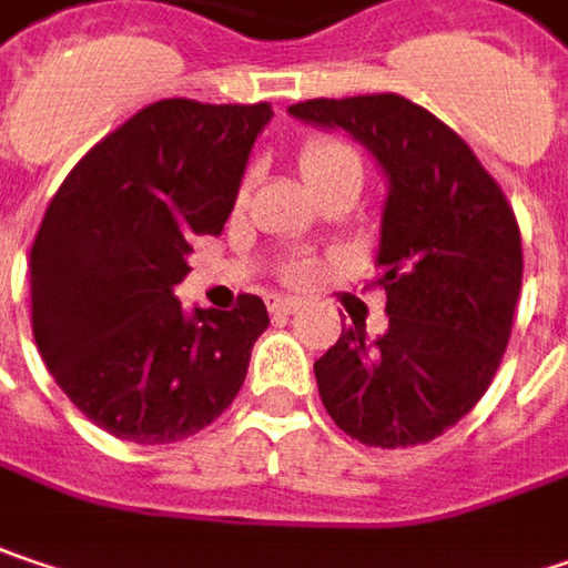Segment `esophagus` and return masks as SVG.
Returning a JSON list of instances; mask_svg holds the SVG:
<instances>
[{
    "mask_svg": "<svg viewBox=\"0 0 568 568\" xmlns=\"http://www.w3.org/2000/svg\"><path fill=\"white\" fill-rule=\"evenodd\" d=\"M298 308H302L298 298H273V302H270V312H273V315H292V312H298Z\"/></svg>",
    "mask_w": 568,
    "mask_h": 568,
    "instance_id": "1",
    "label": "esophagus"
}]
</instances>
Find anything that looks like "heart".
I'll return each mask as SVG.
<instances>
[{
	"instance_id": "1",
	"label": "heart",
	"mask_w": 568,
	"mask_h": 568,
	"mask_svg": "<svg viewBox=\"0 0 568 568\" xmlns=\"http://www.w3.org/2000/svg\"><path fill=\"white\" fill-rule=\"evenodd\" d=\"M298 170L308 180V185H317L324 180L344 176V173H363V163H359V153L337 138H308L298 151ZM247 185L251 180H244L241 192H247ZM292 273H298V270H292Z\"/></svg>"
}]
</instances>
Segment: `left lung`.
Instances as JSON below:
<instances>
[{"label":"left lung","instance_id":"1","mask_svg":"<svg viewBox=\"0 0 568 568\" xmlns=\"http://www.w3.org/2000/svg\"><path fill=\"white\" fill-rule=\"evenodd\" d=\"M288 112L344 128L388 176L379 256L388 331L359 324L315 359L321 402L366 447H417L466 417L505 356L520 295V227L473 148L395 92L308 99Z\"/></svg>","mask_w":568,"mask_h":568}]
</instances>
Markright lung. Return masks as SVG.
Returning a JSON list of instances; mask_svg holds the SVG:
<instances>
[{"instance_id":"add662e5","label":"right lung","mask_w":568,"mask_h":568,"mask_svg":"<svg viewBox=\"0 0 568 568\" xmlns=\"http://www.w3.org/2000/svg\"><path fill=\"white\" fill-rule=\"evenodd\" d=\"M270 102L160 99L70 170L31 244V331L57 385L131 444L209 427L241 392L270 315L260 295L185 315L195 234H221Z\"/></svg>"}]
</instances>
